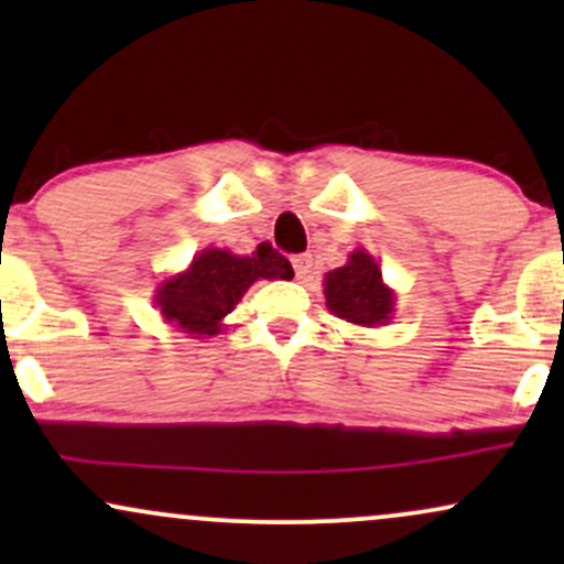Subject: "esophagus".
I'll use <instances>...</instances> for the list:
<instances>
[{"label":"esophagus","mask_w":564,"mask_h":564,"mask_svg":"<svg viewBox=\"0 0 564 564\" xmlns=\"http://www.w3.org/2000/svg\"><path fill=\"white\" fill-rule=\"evenodd\" d=\"M291 264H294L296 281H307L310 273H313V257H310V254L291 257Z\"/></svg>","instance_id":"1"}]
</instances>
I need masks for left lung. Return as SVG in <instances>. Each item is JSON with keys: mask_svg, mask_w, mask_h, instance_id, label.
<instances>
[{"mask_svg": "<svg viewBox=\"0 0 564 564\" xmlns=\"http://www.w3.org/2000/svg\"><path fill=\"white\" fill-rule=\"evenodd\" d=\"M326 307L336 318L358 326H384L392 318L394 294L381 281L377 260L364 249H355L347 264L323 278Z\"/></svg>", "mask_w": 564, "mask_h": 564, "instance_id": "8db88e82", "label": "left lung"}]
</instances>
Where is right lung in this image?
I'll use <instances>...</instances> for the list:
<instances>
[{"label": "right lung", "instance_id": "add662e5", "mask_svg": "<svg viewBox=\"0 0 564 564\" xmlns=\"http://www.w3.org/2000/svg\"><path fill=\"white\" fill-rule=\"evenodd\" d=\"M260 278L289 281L291 262L270 243H260L249 257L225 249H204L193 257L185 273L166 278L156 289V304L166 323L193 336H215L223 318L241 302V296Z\"/></svg>", "mask_w": 564, "mask_h": 564}]
</instances>
